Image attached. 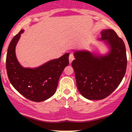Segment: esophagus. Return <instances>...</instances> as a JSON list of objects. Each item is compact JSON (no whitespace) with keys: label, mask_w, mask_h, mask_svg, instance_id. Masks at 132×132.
<instances>
[{"label":"esophagus","mask_w":132,"mask_h":132,"mask_svg":"<svg viewBox=\"0 0 132 132\" xmlns=\"http://www.w3.org/2000/svg\"><path fill=\"white\" fill-rule=\"evenodd\" d=\"M74 60H75V56H74V55L72 54H70V55H69V63H72V61H73Z\"/></svg>","instance_id":"obj_1"}]
</instances>
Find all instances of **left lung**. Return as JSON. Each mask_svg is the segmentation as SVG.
Wrapping results in <instances>:
<instances>
[{"mask_svg":"<svg viewBox=\"0 0 132 132\" xmlns=\"http://www.w3.org/2000/svg\"><path fill=\"white\" fill-rule=\"evenodd\" d=\"M101 40L109 47L105 55L97 56L87 51H76L72 66L76 85L82 96L89 100L105 99L116 90L127 69L125 44L114 30H103Z\"/></svg>","mask_w":132,"mask_h":132,"instance_id":"obj_1","label":"left lung"}]
</instances>
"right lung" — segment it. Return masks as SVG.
I'll return each mask as SVG.
<instances>
[{
	"label": "right lung",
	"instance_id": "right-lung-1",
	"mask_svg": "<svg viewBox=\"0 0 132 132\" xmlns=\"http://www.w3.org/2000/svg\"><path fill=\"white\" fill-rule=\"evenodd\" d=\"M22 30L10 42L6 57V69L13 87L25 97L33 102L49 99L55 93L59 79L69 64V53L36 68H23L15 55V46Z\"/></svg>",
	"mask_w": 132,
	"mask_h": 132
}]
</instances>
